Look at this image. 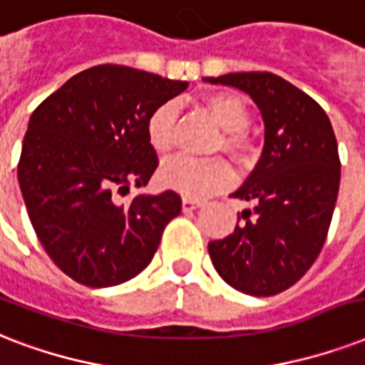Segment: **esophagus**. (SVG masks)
Instances as JSON below:
<instances>
[{
    "instance_id": "obj_1",
    "label": "esophagus",
    "mask_w": 365,
    "mask_h": 365,
    "mask_svg": "<svg viewBox=\"0 0 365 365\" xmlns=\"http://www.w3.org/2000/svg\"><path fill=\"white\" fill-rule=\"evenodd\" d=\"M202 200H192V197H185L182 200V211H194V209L202 207Z\"/></svg>"
}]
</instances>
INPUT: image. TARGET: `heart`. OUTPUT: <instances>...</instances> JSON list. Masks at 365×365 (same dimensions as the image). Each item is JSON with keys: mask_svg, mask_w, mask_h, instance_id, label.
Returning a JSON list of instances; mask_svg holds the SVG:
<instances>
[{"mask_svg": "<svg viewBox=\"0 0 365 365\" xmlns=\"http://www.w3.org/2000/svg\"><path fill=\"white\" fill-rule=\"evenodd\" d=\"M203 106L225 129L215 140L213 150H225L240 162L250 160L255 152V143L245 129L250 125V108L244 98L234 93H211L203 101ZM175 120L177 110L173 103L160 104L146 120V140L160 156L173 150ZM160 182L182 196L205 197L232 185L234 171L222 158H177L160 169Z\"/></svg>", "mask_w": 365, "mask_h": 365, "instance_id": "1", "label": "heart"}]
</instances>
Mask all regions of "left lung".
Instances as JSON below:
<instances>
[{"mask_svg": "<svg viewBox=\"0 0 365 365\" xmlns=\"http://www.w3.org/2000/svg\"><path fill=\"white\" fill-rule=\"evenodd\" d=\"M205 81L245 91L264 120L261 160L232 194L255 207L230 236L209 242V257L234 289L270 297L297 284L326 244L341 180L337 138L320 104L279 76L236 72Z\"/></svg>", "mask_w": 365, "mask_h": 365, "instance_id": "8db88e82", "label": "left lung"}]
</instances>
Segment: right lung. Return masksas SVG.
Listing matches in <instances>:
<instances>
[{
  "label": "right lung",
  "mask_w": 365,
  "mask_h": 365,
  "mask_svg": "<svg viewBox=\"0 0 365 365\" xmlns=\"http://www.w3.org/2000/svg\"><path fill=\"white\" fill-rule=\"evenodd\" d=\"M188 87L120 64H98L34 110L19 185L36 236L62 272L89 287L123 284L148 267L163 228L180 213L175 190L115 196L158 168L146 120Z\"/></svg>",
  "instance_id": "add662e5"
}]
</instances>
